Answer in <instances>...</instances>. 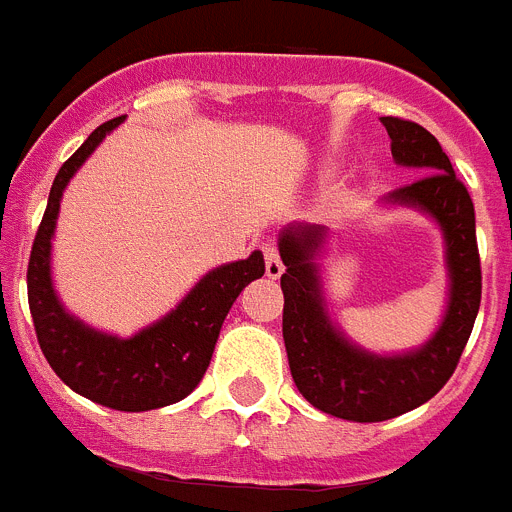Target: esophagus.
<instances>
[{"mask_svg": "<svg viewBox=\"0 0 512 512\" xmlns=\"http://www.w3.org/2000/svg\"><path fill=\"white\" fill-rule=\"evenodd\" d=\"M264 256H266V277L279 279L284 274L282 256H279V248L274 243H264Z\"/></svg>", "mask_w": 512, "mask_h": 512, "instance_id": "34e87169", "label": "esophagus"}]
</instances>
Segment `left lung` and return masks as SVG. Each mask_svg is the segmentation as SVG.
<instances>
[{"label": "left lung", "instance_id": "left-lung-1", "mask_svg": "<svg viewBox=\"0 0 512 512\" xmlns=\"http://www.w3.org/2000/svg\"><path fill=\"white\" fill-rule=\"evenodd\" d=\"M395 164L420 169V179L384 202L415 207L441 225L449 269L446 312L423 346L405 354H372L348 341L325 310L320 266L323 225H289L279 235L284 315L282 336L297 390L312 408L354 423H379L420 408L449 382L472 336L482 300L474 205L456 179L441 143L418 122L382 117Z\"/></svg>", "mask_w": 512, "mask_h": 512}]
</instances>
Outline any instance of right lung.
Instances as JSON below:
<instances>
[{"instance_id": "add662e5", "label": "right lung", "mask_w": 512, "mask_h": 512, "mask_svg": "<svg viewBox=\"0 0 512 512\" xmlns=\"http://www.w3.org/2000/svg\"><path fill=\"white\" fill-rule=\"evenodd\" d=\"M125 115L104 122L58 169L27 264V302L38 343L53 372L71 390L104 408L143 413L184 400L210 366L223 320L235 297L264 277V253L207 271L171 312L130 338H117L74 318L51 277V241L66 184Z\"/></svg>"}]
</instances>
